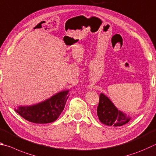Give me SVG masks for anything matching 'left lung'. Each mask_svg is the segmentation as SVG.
<instances>
[{
  "label": "left lung",
  "instance_id": "left-lung-1",
  "mask_svg": "<svg viewBox=\"0 0 156 156\" xmlns=\"http://www.w3.org/2000/svg\"><path fill=\"white\" fill-rule=\"evenodd\" d=\"M98 118L101 123L109 126H121L128 123L129 116L118 110L105 95L101 93L97 109Z\"/></svg>",
  "mask_w": 156,
  "mask_h": 156
}]
</instances>
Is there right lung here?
Masks as SVG:
<instances>
[{"mask_svg":"<svg viewBox=\"0 0 156 156\" xmlns=\"http://www.w3.org/2000/svg\"><path fill=\"white\" fill-rule=\"evenodd\" d=\"M69 90L57 93L47 100L30 106L15 110L24 119L35 123H48L56 121L64 109Z\"/></svg>","mask_w":156,"mask_h":156,"instance_id":"obj_1","label":"right lung"}]
</instances>
